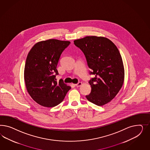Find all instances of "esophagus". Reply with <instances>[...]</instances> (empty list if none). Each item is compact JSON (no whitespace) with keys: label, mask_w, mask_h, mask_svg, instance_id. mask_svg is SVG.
<instances>
[{"label":"esophagus","mask_w":150,"mask_h":150,"mask_svg":"<svg viewBox=\"0 0 150 150\" xmlns=\"http://www.w3.org/2000/svg\"><path fill=\"white\" fill-rule=\"evenodd\" d=\"M82 85L81 82H79L75 84V86L76 87H80Z\"/></svg>","instance_id":"1"}]
</instances>
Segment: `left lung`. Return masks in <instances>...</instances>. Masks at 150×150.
Segmentation results:
<instances>
[{"instance_id": "left-lung-1", "label": "left lung", "mask_w": 150, "mask_h": 150, "mask_svg": "<svg viewBox=\"0 0 150 150\" xmlns=\"http://www.w3.org/2000/svg\"><path fill=\"white\" fill-rule=\"evenodd\" d=\"M85 56L90 75L91 93L86 96L93 104L102 106L117 95L123 85L124 69L116 45L103 37L86 36L74 41Z\"/></svg>"}]
</instances>
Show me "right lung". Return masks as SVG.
Segmentation results:
<instances>
[{"label":"right lung","mask_w":150,"mask_h":150,"mask_svg":"<svg viewBox=\"0 0 150 150\" xmlns=\"http://www.w3.org/2000/svg\"><path fill=\"white\" fill-rule=\"evenodd\" d=\"M69 41L50 39L33 45L27 55L24 79L27 91L38 104L53 107L60 103L71 87L60 79L57 69L60 55Z\"/></svg>","instance_id":"add662e5"}]
</instances>
